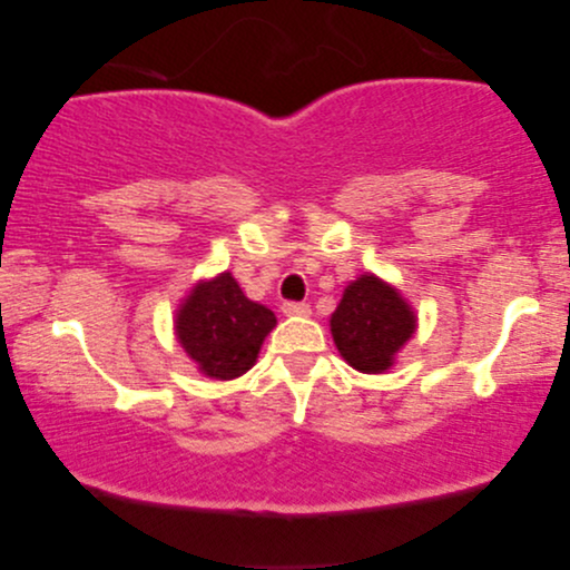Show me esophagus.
Listing matches in <instances>:
<instances>
[{
    "label": "esophagus",
    "mask_w": 570,
    "mask_h": 570,
    "mask_svg": "<svg viewBox=\"0 0 570 570\" xmlns=\"http://www.w3.org/2000/svg\"><path fill=\"white\" fill-rule=\"evenodd\" d=\"M283 313L287 315V318H307V315H311V305H307V303H285Z\"/></svg>",
    "instance_id": "34e87169"
}]
</instances>
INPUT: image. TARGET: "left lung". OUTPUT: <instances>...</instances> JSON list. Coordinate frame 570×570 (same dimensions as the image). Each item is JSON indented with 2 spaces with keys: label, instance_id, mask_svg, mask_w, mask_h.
I'll return each mask as SVG.
<instances>
[{
  "label": "left lung",
  "instance_id": "1",
  "mask_svg": "<svg viewBox=\"0 0 570 570\" xmlns=\"http://www.w3.org/2000/svg\"><path fill=\"white\" fill-rule=\"evenodd\" d=\"M414 328L412 305L371 273L353 279L331 315L335 348L361 373H384L394 366V356Z\"/></svg>",
  "mask_w": 570,
  "mask_h": 570
}]
</instances>
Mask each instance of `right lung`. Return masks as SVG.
I'll return each mask as SVG.
<instances>
[{"instance_id": "add662e5", "label": "right lung", "mask_w": 570, "mask_h": 570, "mask_svg": "<svg viewBox=\"0 0 570 570\" xmlns=\"http://www.w3.org/2000/svg\"><path fill=\"white\" fill-rule=\"evenodd\" d=\"M277 325L269 307L252 303L232 273L199 283L176 311V338L199 371L229 381L255 366L265 335Z\"/></svg>"}]
</instances>
